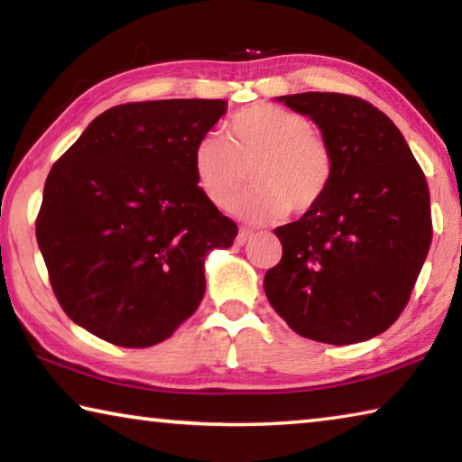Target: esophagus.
I'll return each instance as SVG.
<instances>
[{
  "label": "esophagus",
  "mask_w": 462,
  "mask_h": 462,
  "mask_svg": "<svg viewBox=\"0 0 462 462\" xmlns=\"http://www.w3.org/2000/svg\"><path fill=\"white\" fill-rule=\"evenodd\" d=\"M254 236V232L253 230H248V228H240V232H238V236H236V245L238 246H242V245H246V242Z\"/></svg>",
  "instance_id": "34e87169"
}]
</instances>
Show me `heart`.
<instances>
[{
  "label": "heart",
  "instance_id": "1",
  "mask_svg": "<svg viewBox=\"0 0 462 462\" xmlns=\"http://www.w3.org/2000/svg\"><path fill=\"white\" fill-rule=\"evenodd\" d=\"M222 138L208 134L193 151V173L201 193L220 209L236 203L246 169L256 185L240 201L238 214L253 222L306 214L328 191L334 175L330 146L303 114L275 104L240 109Z\"/></svg>",
  "mask_w": 462,
  "mask_h": 462
}]
</instances>
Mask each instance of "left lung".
Listing matches in <instances>:
<instances>
[{
  "instance_id": "obj_1",
  "label": "left lung",
  "mask_w": 462,
  "mask_h": 462,
  "mask_svg": "<svg viewBox=\"0 0 462 462\" xmlns=\"http://www.w3.org/2000/svg\"><path fill=\"white\" fill-rule=\"evenodd\" d=\"M277 99L322 130L334 175L314 209L275 228L283 256L264 275V293L303 338L369 340L408 306L432 242L424 171L369 101L319 91Z\"/></svg>"
}]
</instances>
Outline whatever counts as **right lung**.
Returning <instances> with one entry per match:
<instances>
[{"label": "right lung", "mask_w": 462, "mask_h": 462, "mask_svg": "<svg viewBox=\"0 0 462 462\" xmlns=\"http://www.w3.org/2000/svg\"><path fill=\"white\" fill-rule=\"evenodd\" d=\"M224 99L109 107L54 162L36 240L65 314L116 346L167 340L198 310L209 250L238 226L201 193L193 151Z\"/></svg>", "instance_id": "add662e5"}]
</instances>
